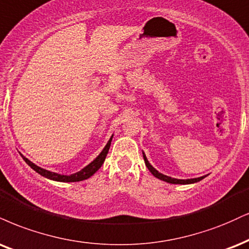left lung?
Wrapping results in <instances>:
<instances>
[{"instance_id": "8db88e82", "label": "left lung", "mask_w": 249, "mask_h": 249, "mask_svg": "<svg viewBox=\"0 0 249 249\" xmlns=\"http://www.w3.org/2000/svg\"><path fill=\"white\" fill-rule=\"evenodd\" d=\"M142 157H143V160H145V164L146 167H147L149 172H151L155 178H159V179H162L164 182H168V183H173V184H190V183H196V182H199L200 179H203L205 178V176H200V178H188V179H178V178H169V176L167 175H163V174L159 173L157 169L154 168L153 166H152L151 163L148 162L147 158H146L145 153L142 152Z\"/></svg>"}]
</instances>
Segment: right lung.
Instances as JSON below:
<instances>
[{"instance_id":"1","label":"right lung","mask_w":249,"mask_h":249,"mask_svg":"<svg viewBox=\"0 0 249 249\" xmlns=\"http://www.w3.org/2000/svg\"><path fill=\"white\" fill-rule=\"evenodd\" d=\"M112 137L110 138V140L107 142L106 147L103 148V151L101 152L100 155H98V157L96 158L95 160L92 161V162L89 163L88 166H86L83 169H81L80 172H77L75 174H71V175H61V174L53 173V172H50V170L40 168V167H38L37 164L31 162V161H30L29 159H26L25 157H24V155H22V154H20V155H22L23 160L25 161V162L28 163L32 169L36 170V172H37L38 174H40V175L44 176V178L53 179V181H58V182H79V181H83V179L89 178L90 176L94 175V174L101 168V166L103 164L104 160H106L107 152H109L110 145H111Z\"/></svg>"}]
</instances>
